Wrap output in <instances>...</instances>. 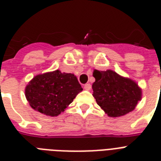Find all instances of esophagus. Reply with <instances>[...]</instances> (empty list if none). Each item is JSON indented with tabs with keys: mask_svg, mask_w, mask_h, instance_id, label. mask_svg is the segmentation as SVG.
<instances>
[{
	"mask_svg": "<svg viewBox=\"0 0 161 161\" xmlns=\"http://www.w3.org/2000/svg\"><path fill=\"white\" fill-rule=\"evenodd\" d=\"M85 89H86V90H90L91 89V85L89 83L88 84H85Z\"/></svg>",
	"mask_w": 161,
	"mask_h": 161,
	"instance_id": "esophagus-1",
	"label": "esophagus"
}]
</instances>
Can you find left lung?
Returning <instances> with one entry per match:
<instances>
[{
	"instance_id": "obj_1",
	"label": "left lung",
	"mask_w": 161,
	"mask_h": 161,
	"mask_svg": "<svg viewBox=\"0 0 161 161\" xmlns=\"http://www.w3.org/2000/svg\"><path fill=\"white\" fill-rule=\"evenodd\" d=\"M93 76V96L109 117H121L133 111L141 100V88L130 78L110 69L96 70Z\"/></svg>"
}]
</instances>
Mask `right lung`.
Instances as JSON below:
<instances>
[{
    "label": "right lung",
    "instance_id": "add662e5",
    "mask_svg": "<svg viewBox=\"0 0 161 161\" xmlns=\"http://www.w3.org/2000/svg\"><path fill=\"white\" fill-rule=\"evenodd\" d=\"M83 90L76 76L59 70L38 74L25 88V96L32 109L47 116L60 114Z\"/></svg>",
    "mask_w": 161,
    "mask_h": 161
}]
</instances>
